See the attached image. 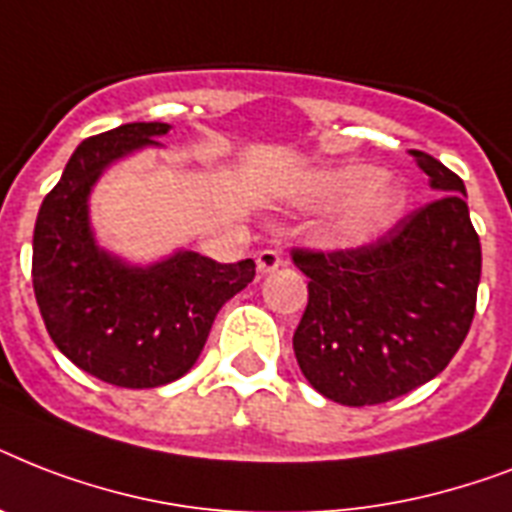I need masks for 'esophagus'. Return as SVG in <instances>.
I'll return each mask as SVG.
<instances>
[{
	"mask_svg": "<svg viewBox=\"0 0 512 512\" xmlns=\"http://www.w3.org/2000/svg\"><path fill=\"white\" fill-rule=\"evenodd\" d=\"M281 265H284V257L276 252V249H263V252H257V271L263 273H273L279 271Z\"/></svg>",
	"mask_w": 512,
	"mask_h": 512,
	"instance_id": "esophagus-1",
	"label": "esophagus"
}]
</instances>
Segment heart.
<instances>
[{
    "instance_id": "1",
    "label": "heart",
    "mask_w": 512,
    "mask_h": 512,
    "mask_svg": "<svg viewBox=\"0 0 512 512\" xmlns=\"http://www.w3.org/2000/svg\"><path fill=\"white\" fill-rule=\"evenodd\" d=\"M308 204H332L321 220V239L332 247H364L380 239L404 209L401 185L364 162H342L313 172L303 188Z\"/></svg>"
}]
</instances>
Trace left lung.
Here are the masks:
<instances>
[{"mask_svg": "<svg viewBox=\"0 0 512 512\" xmlns=\"http://www.w3.org/2000/svg\"><path fill=\"white\" fill-rule=\"evenodd\" d=\"M441 193L369 247L295 249L308 308L295 329L305 380L345 406L385 404L446 369L468 337L481 281V241L465 183L412 151Z\"/></svg>", "mask_w": 512, "mask_h": 512, "instance_id": "obj_1", "label": "left lung"}]
</instances>
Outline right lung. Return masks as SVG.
Returning <instances> with one entry per match:
<instances>
[{
	"instance_id": "1",
	"label": "right lung",
	"mask_w": 512,
	"mask_h": 512,
	"mask_svg": "<svg viewBox=\"0 0 512 512\" xmlns=\"http://www.w3.org/2000/svg\"><path fill=\"white\" fill-rule=\"evenodd\" d=\"M170 124L132 122L84 140L34 228V295L44 327L68 361L119 388H159L199 358L217 311L255 279V263L220 265L177 249L132 265L95 239L90 193L100 175L143 148H159Z\"/></svg>"
}]
</instances>
